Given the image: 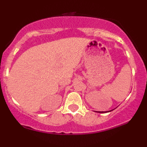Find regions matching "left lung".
<instances>
[{
	"mask_svg": "<svg viewBox=\"0 0 147 147\" xmlns=\"http://www.w3.org/2000/svg\"><path fill=\"white\" fill-rule=\"evenodd\" d=\"M114 109H113V110H111V111H98L97 113H109V112H111V111H113ZM95 112H97V111H95Z\"/></svg>",
	"mask_w": 147,
	"mask_h": 147,
	"instance_id": "left-lung-1",
	"label": "left lung"
}]
</instances>
